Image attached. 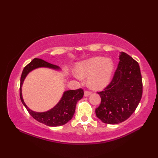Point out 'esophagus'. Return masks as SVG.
<instances>
[{
	"label": "esophagus",
	"mask_w": 158,
	"mask_h": 158,
	"mask_svg": "<svg viewBox=\"0 0 158 158\" xmlns=\"http://www.w3.org/2000/svg\"><path fill=\"white\" fill-rule=\"evenodd\" d=\"M92 94L91 92H90V91H88V90H86V91H85V92H84V96H85V97L88 96H89L90 94Z\"/></svg>",
	"instance_id": "esophagus-1"
}]
</instances>
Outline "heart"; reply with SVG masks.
<instances>
[{
	"label": "heart",
	"instance_id": "heart-1",
	"mask_svg": "<svg viewBox=\"0 0 158 158\" xmlns=\"http://www.w3.org/2000/svg\"><path fill=\"white\" fill-rule=\"evenodd\" d=\"M114 70V64L110 58L94 57L79 63L77 66L78 79L88 77V85L92 89H100L109 83Z\"/></svg>",
	"mask_w": 158,
	"mask_h": 158
}]
</instances>
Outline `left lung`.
I'll return each mask as SVG.
<instances>
[{
    "label": "left lung",
    "instance_id": "8db88e82",
    "mask_svg": "<svg viewBox=\"0 0 158 158\" xmlns=\"http://www.w3.org/2000/svg\"><path fill=\"white\" fill-rule=\"evenodd\" d=\"M98 94L101 102L96 109V115L102 122L117 124L128 119L142 98L143 81L139 63L121 52L111 81Z\"/></svg>",
    "mask_w": 158,
    "mask_h": 158
}]
</instances>
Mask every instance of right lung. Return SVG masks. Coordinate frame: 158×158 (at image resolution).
I'll return each instance as SVG.
<instances>
[{
    "instance_id": "right-lung-1",
    "label": "right lung",
    "mask_w": 158,
    "mask_h": 158,
    "mask_svg": "<svg viewBox=\"0 0 158 158\" xmlns=\"http://www.w3.org/2000/svg\"><path fill=\"white\" fill-rule=\"evenodd\" d=\"M39 67H48L53 69H59L58 66L49 63L42 59H33L28 64L24 67L21 75L19 87V96L21 101L27 109L30 115L39 122L45 124L48 126H60L64 125L72 119L75 111L77 102L83 98V96L84 94L83 90L81 88H79L78 89L68 90L65 92L58 105L48 111L43 113L32 111L23 102L22 95V86L23 80L28 73Z\"/></svg>"
}]
</instances>
